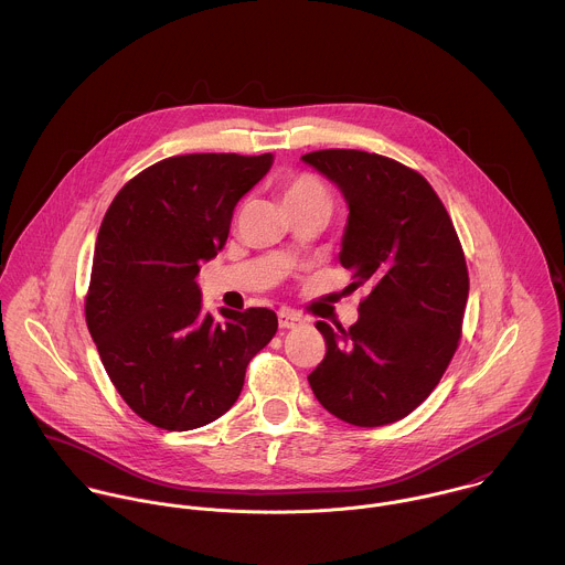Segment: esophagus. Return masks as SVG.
<instances>
[{
    "mask_svg": "<svg viewBox=\"0 0 565 565\" xmlns=\"http://www.w3.org/2000/svg\"><path fill=\"white\" fill-rule=\"evenodd\" d=\"M278 323H280V328H298L305 323V318L291 309H282L278 313Z\"/></svg>",
    "mask_w": 565,
    "mask_h": 565,
    "instance_id": "obj_1",
    "label": "esophagus"
}]
</instances>
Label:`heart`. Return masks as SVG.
Wrapping results in <instances>:
<instances>
[{"label":"heart","instance_id":"heart-1","mask_svg":"<svg viewBox=\"0 0 565 565\" xmlns=\"http://www.w3.org/2000/svg\"><path fill=\"white\" fill-rule=\"evenodd\" d=\"M278 193L285 204V209L298 211V209H311V206H330V195L322 180L313 173L298 171V173H287L278 180Z\"/></svg>","mask_w":565,"mask_h":565}]
</instances>
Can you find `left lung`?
<instances>
[{"label": "left lung", "mask_w": 565, "mask_h": 565, "mask_svg": "<svg viewBox=\"0 0 565 565\" xmlns=\"http://www.w3.org/2000/svg\"><path fill=\"white\" fill-rule=\"evenodd\" d=\"M302 161L341 189L350 217L339 263L350 287L370 289L354 326L316 323L326 356L311 390L348 424L398 422L430 396L459 348L470 291L459 235L428 180L403 162L361 150Z\"/></svg>", "instance_id": "1"}]
</instances>
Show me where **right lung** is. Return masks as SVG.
Instances as JSON below:
<instances>
[{
    "instance_id": "1",
    "label": "right lung",
    "mask_w": 565,
    "mask_h": 565,
    "mask_svg": "<svg viewBox=\"0 0 565 565\" xmlns=\"http://www.w3.org/2000/svg\"><path fill=\"white\" fill-rule=\"evenodd\" d=\"M271 154L154 162L110 202L84 298L88 332L126 404L162 430L200 428L237 403L245 367L278 330L271 309L202 313L200 263L228 239Z\"/></svg>"
}]
</instances>
